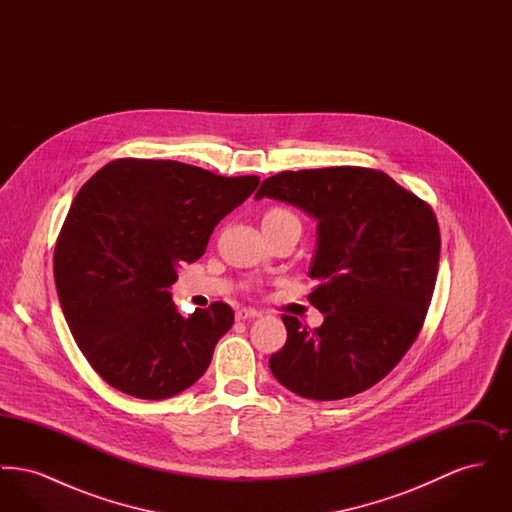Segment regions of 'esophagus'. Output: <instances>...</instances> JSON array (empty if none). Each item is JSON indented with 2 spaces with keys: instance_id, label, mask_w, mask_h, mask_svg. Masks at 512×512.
<instances>
[{
  "instance_id": "esophagus-1",
  "label": "esophagus",
  "mask_w": 512,
  "mask_h": 512,
  "mask_svg": "<svg viewBox=\"0 0 512 512\" xmlns=\"http://www.w3.org/2000/svg\"><path fill=\"white\" fill-rule=\"evenodd\" d=\"M261 317V311L257 309H249V307H242L236 311V320H247V318Z\"/></svg>"
}]
</instances>
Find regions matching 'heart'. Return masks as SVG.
Instances as JSON below:
<instances>
[{"label": "heart", "instance_id": "heart-1", "mask_svg": "<svg viewBox=\"0 0 512 512\" xmlns=\"http://www.w3.org/2000/svg\"><path fill=\"white\" fill-rule=\"evenodd\" d=\"M290 220H297L292 211L282 209V207H274L265 213L263 217V224H278V222H290Z\"/></svg>", "mask_w": 512, "mask_h": 512}]
</instances>
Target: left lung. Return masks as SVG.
Wrapping results in <instances>:
<instances>
[{
	"label": "left lung",
	"instance_id": "left-lung-1",
	"mask_svg": "<svg viewBox=\"0 0 512 512\" xmlns=\"http://www.w3.org/2000/svg\"><path fill=\"white\" fill-rule=\"evenodd\" d=\"M270 197L317 220L309 301L324 322L309 330L284 315L286 345L268 359L274 378L315 401L378 384L416 340L438 278L439 228L430 205L386 172L330 167L278 172Z\"/></svg>",
	"mask_w": 512,
	"mask_h": 512
}]
</instances>
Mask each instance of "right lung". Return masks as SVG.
<instances>
[{
	"label": "right lung",
	"mask_w": 512,
	"mask_h": 512,
	"mask_svg": "<svg viewBox=\"0 0 512 512\" xmlns=\"http://www.w3.org/2000/svg\"><path fill=\"white\" fill-rule=\"evenodd\" d=\"M257 186L259 176L119 159L80 188L55 245V288L76 345L109 386L155 401L203 376L234 311L213 303L182 317L171 286Z\"/></svg>",
	"instance_id": "obj_1"
}]
</instances>
